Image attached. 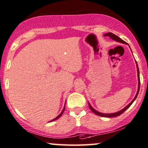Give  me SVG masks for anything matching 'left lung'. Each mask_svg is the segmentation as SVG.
I'll list each match as a JSON object with an SVG mask.
<instances>
[{"label":"left lung","mask_w":148,"mask_h":148,"mask_svg":"<svg viewBox=\"0 0 148 148\" xmlns=\"http://www.w3.org/2000/svg\"><path fill=\"white\" fill-rule=\"evenodd\" d=\"M104 36H108L110 37V38L112 39V40H114L115 41H116V42H119L121 43H123V44H126L127 45V43L125 42V41H124L122 40L121 38H119V36H117L116 35L112 34L111 32H108V33H106L103 35ZM136 66H137V76H138V88H137V93H136L135 97H134V99L132 100V101L131 103H129L128 105L126 106L125 108H124L123 109H122L121 110H120V111L117 112H115V113H111V114H104V113H101V112H99L97 111L96 110H95L92 107L91 105L88 103V106H89V108L91 111L95 113V114H97V115L99 116H102V117H106V118H112V117H116V116H118L121 115V114H123L124 112L126 110H127L128 108H129L130 106H131V104L133 103L134 101L136 99V98H137V95H138L139 94V88H140V78H139V68H138V66H137V62H136Z\"/></svg>","instance_id":"left-lung-1"}]
</instances>
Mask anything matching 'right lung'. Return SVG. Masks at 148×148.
I'll list each match as a JSON object with an SVG mask.
<instances>
[{
    "label": "right lung",
    "mask_w": 148,
    "mask_h": 148,
    "mask_svg": "<svg viewBox=\"0 0 148 148\" xmlns=\"http://www.w3.org/2000/svg\"><path fill=\"white\" fill-rule=\"evenodd\" d=\"M65 104H66V103H65ZM65 107H66V106H64V109H63V110H62V112H61V113H60V114H59V115L58 116H57L56 118H55V119H53V120H52V121H49V123H50V122H52V121H56V120H57V119H59V118H60V117H61V116H62V114H63V113H64V110H65Z\"/></svg>",
    "instance_id": "obj_1"
}]
</instances>
